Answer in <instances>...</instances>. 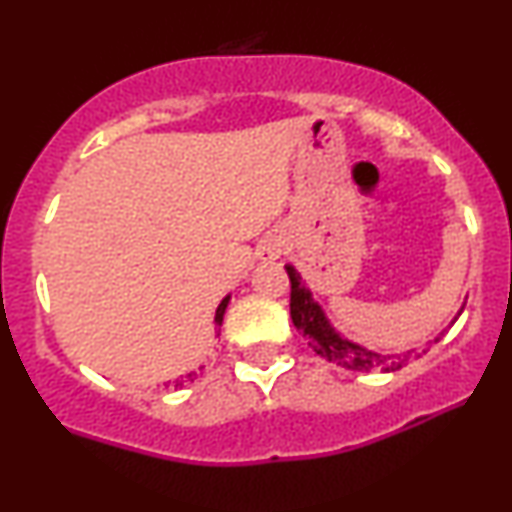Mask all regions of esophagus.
Listing matches in <instances>:
<instances>
[{"label": "esophagus", "mask_w": 512, "mask_h": 512, "mask_svg": "<svg viewBox=\"0 0 512 512\" xmlns=\"http://www.w3.org/2000/svg\"><path fill=\"white\" fill-rule=\"evenodd\" d=\"M284 245H286V238L281 236L279 231H272L260 240V245H257V255H260V260L264 262L279 260L281 252H284Z\"/></svg>", "instance_id": "1"}]
</instances>
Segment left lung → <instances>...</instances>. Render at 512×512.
<instances>
[{"instance_id": "obj_1", "label": "left lung", "mask_w": 512, "mask_h": 512, "mask_svg": "<svg viewBox=\"0 0 512 512\" xmlns=\"http://www.w3.org/2000/svg\"><path fill=\"white\" fill-rule=\"evenodd\" d=\"M286 274H289L291 279V320L293 325H296V330L303 332V337L308 339V346L317 356L327 358L330 363H337V366H342L346 370H358V373H370V370L395 373V370L407 366L409 358L421 356L419 351H407V354H378V351L363 349V346L344 339L342 334L327 322L322 308L313 301L310 291L305 289L301 274H298L291 264H286ZM438 339L440 337H436V342Z\"/></svg>"}]
</instances>
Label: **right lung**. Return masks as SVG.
Returning <instances> with one entry per match:
<instances>
[{"label":"right lung","mask_w":512,"mask_h":512,"mask_svg":"<svg viewBox=\"0 0 512 512\" xmlns=\"http://www.w3.org/2000/svg\"><path fill=\"white\" fill-rule=\"evenodd\" d=\"M228 301H231V296H226L223 298V301L219 303V308H216V317H214V322H216V327H221V322H223V313H226V305H228ZM202 370V368H199ZM187 380H195L197 378V370H190V373L185 375ZM182 385V380H175V387H180Z\"/></svg>","instance_id":"add662e5"}]
</instances>
